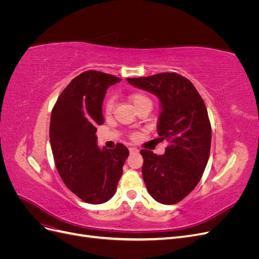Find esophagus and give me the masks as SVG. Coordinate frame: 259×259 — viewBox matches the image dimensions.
Segmentation results:
<instances>
[{
  "mask_svg": "<svg viewBox=\"0 0 259 259\" xmlns=\"http://www.w3.org/2000/svg\"><path fill=\"white\" fill-rule=\"evenodd\" d=\"M128 150H130V152H131V153H137V152L139 151L138 149H137V148H135V147H130Z\"/></svg>",
  "mask_w": 259,
  "mask_h": 259,
  "instance_id": "34e87169",
  "label": "esophagus"
}]
</instances>
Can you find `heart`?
Listing matches in <instances>:
<instances>
[{
  "label": "heart",
  "instance_id": "obj_1",
  "mask_svg": "<svg viewBox=\"0 0 259 259\" xmlns=\"http://www.w3.org/2000/svg\"><path fill=\"white\" fill-rule=\"evenodd\" d=\"M128 100L131 101V104L134 106V108H138L139 106L145 105V104H151V99L149 98L147 95L143 93H133L128 96ZM113 109V99L109 98L107 99L106 104H105V112L106 114H110ZM133 137L135 136V134L132 135Z\"/></svg>",
  "mask_w": 259,
  "mask_h": 259
}]
</instances>
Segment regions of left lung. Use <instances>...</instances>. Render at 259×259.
I'll use <instances>...</instances> for the list:
<instances>
[{
  "label": "left lung",
  "mask_w": 259,
  "mask_h": 259,
  "mask_svg": "<svg viewBox=\"0 0 259 259\" xmlns=\"http://www.w3.org/2000/svg\"><path fill=\"white\" fill-rule=\"evenodd\" d=\"M127 82L160 99V142L165 153L143 149V178L151 197L162 204H176L198 185L208 161L211 127L204 101L187 77L163 72Z\"/></svg>",
  "instance_id": "left-lung-1"
}]
</instances>
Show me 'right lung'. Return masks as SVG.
<instances>
[{
	"label": "right lung",
	"mask_w": 259,
	"mask_h": 259,
	"mask_svg": "<svg viewBox=\"0 0 259 259\" xmlns=\"http://www.w3.org/2000/svg\"><path fill=\"white\" fill-rule=\"evenodd\" d=\"M122 79L89 70L68 84L55 104L50 140L55 165L62 182L90 204L110 200L122 176L128 149L97 146V125L104 123L103 101L109 86Z\"/></svg>",
	"instance_id": "right-lung-1"
}]
</instances>
